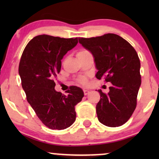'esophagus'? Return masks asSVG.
<instances>
[{"instance_id":"esophagus-1","label":"esophagus","mask_w":159,"mask_h":159,"mask_svg":"<svg viewBox=\"0 0 159 159\" xmlns=\"http://www.w3.org/2000/svg\"><path fill=\"white\" fill-rule=\"evenodd\" d=\"M83 91H84V95H88L89 93H90V91H89L88 90H86V89H84Z\"/></svg>"}]
</instances>
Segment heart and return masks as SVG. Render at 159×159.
Wrapping results in <instances>:
<instances>
[{
  "label": "heart",
  "instance_id": "1",
  "mask_svg": "<svg viewBox=\"0 0 159 159\" xmlns=\"http://www.w3.org/2000/svg\"><path fill=\"white\" fill-rule=\"evenodd\" d=\"M82 52H83V51H81V52H80V53H82ZM80 82H81V83H84V82H86V79L84 77H82V78H80Z\"/></svg>",
  "mask_w": 159,
  "mask_h": 159
}]
</instances>
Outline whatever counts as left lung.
<instances>
[{
  "label": "left lung",
  "instance_id": "obj_1",
  "mask_svg": "<svg viewBox=\"0 0 159 159\" xmlns=\"http://www.w3.org/2000/svg\"><path fill=\"white\" fill-rule=\"evenodd\" d=\"M79 43L94 58L97 79L103 78L112 84L107 94L98 90L101 95L96 106L98 119L107 127L123 125L135 109L141 84L138 53L127 40L115 34L80 38Z\"/></svg>",
  "mask_w": 159,
  "mask_h": 159
}]
</instances>
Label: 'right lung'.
Returning <instances> with one entry per match:
<instances>
[{
	"mask_svg": "<svg viewBox=\"0 0 159 159\" xmlns=\"http://www.w3.org/2000/svg\"><path fill=\"white\" fill-rule=\"evenodd\" d=\"M78 43V38H61L48 34L34 37L28 43L19 66L21 86L37 116L51 129H64L76 119L75 106L84 97L76 86L63 95L55 90L53 79L61 67V60Z\"/></svg>",
	"mask_w": 159,
	"mask_h": 159,
	"instance_id": "1",
	"label": "right lung"
}]
</instances>
